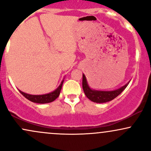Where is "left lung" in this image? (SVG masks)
<instances>
[{"instance_id": "obj_1", "label": "left lung", "mask_w": 151, "mask_h": 151, "mask_svg": "<svg viewBox=\"0 0 151 151\" xmlns=\"http://www.w3.org/2000/svg\"><path fill=\"white\" fill-rule=\"evenodd\" d=\"M130 81L126 84L125 85L121 86L119 89L113 90V91H100V90H94L89 87L87 83L86 78L83 74L82 78V87L86 97L91 100V101L96 103H106L113 100L116 96L126 89V86L129 85Z\"/></svg>"}]
</instances>
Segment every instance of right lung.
<instances>
[{"instance_id":"right-lung-1","label":"right lung","mask_w":151,"mask_h":151,"mask_svg":"<svg viewBox=\"0 0 151 151\" xmlns=\"http://www.w3.org/2000/svg\"><path fill=\"white\" fill-rule=\"evenodd\" d=\"M64 79L61 81V84H60V86L57 88L55 91H52V92L45 93V94H41V95H32V94H29V93H25L23 91H21L20 90H19L21 94L23 95L27 99L30 100V101L34 102V103H37V104H47V103H50V102L55 101L57 98L58 97L60 93V91L62 89V84H63Z\"/></svg>"}]
</instances>
